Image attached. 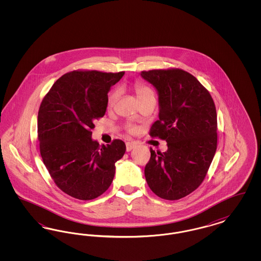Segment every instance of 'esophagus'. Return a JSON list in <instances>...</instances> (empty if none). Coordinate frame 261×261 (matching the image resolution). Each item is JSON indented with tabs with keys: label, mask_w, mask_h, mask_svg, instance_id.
<instances>
[{
	"label": "esophagus",
	"mask_w": 261,
	"mask_h": 261,
	"mask_svg": "<svg viewBox=\"0 0 261 261\" xmlns=\"http://www.w3.org/2000/svg\"><path fill=\"white\" fill-rule=\"evenodd\" d=\"M135 147H136V144H135V143H132V142H127V143H126V150H127V151L132 150Z\"/></svg>",
	"instance_id": "obj_1"
}]
</instances>
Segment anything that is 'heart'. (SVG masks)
<instances>
[{"instance_id": "b5f03b06", "label": "heart", "mask_w": 261, "mask_h": 261, "mask_svg": "<svg viewBox=\"0 0 261 261\" xmlns=\"http://www.w3.org/2000/svg\"><path fill=\"white\" fill-rule=\"evenodd\" d=\"M134 88H135L137 98H138L139 100L145 99V98H147V97H152V96H154L153 93H152V91H151L149 87L145 86V85H142V84H140V83H136ZM118 97H119V90H118V89L113 90L112 93L109 95V99H108L109 106H110V107L113 106L114 102L118 99ZM128 129H129V131H131V132H133V131L135 130V128H134L133 126H128Z\"/></svg>"}]
</instances>
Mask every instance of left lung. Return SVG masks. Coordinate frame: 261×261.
Masks as SVG:
<instances>
[{
    "label": "left lung",
    "mask_w": 261,
    "mask_h": 261,
    "mask_svg": "<svg viewBox=\"0 0 261 261\" xmlns=\"http://www.w3.org/2000/svg\"><path fill=\"white\" fill-rule=\"evenodd\" d=\"M159 95V120L150 136L167 143V150L150 149L145 167L149 189L160 198L182 199L203 181L217 148V114L210 92L182 69L142 71Z\"/></svg>",
    "instance_id": "1"
}]
</instances>
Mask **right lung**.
<instances>
[{"label":"right lung","mask_w":261,"mask_h":261,"mask_svg":"<svg viewBox=\"0 0 261 261\" xmlns=\"http://www.w3.org/2000/svg\"><path fill=\"white\" fill-rule=\"evenodd\" d=\"M124 72L71 71L58 79L38 112L43 162L56 185L75 199L89 200L112 184L115 162L124 155L121 140L99 146L92 139L94 121L102 117L108 93Z\"/></svg>","instance_id":"1"}]
</instances>
